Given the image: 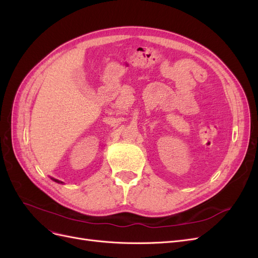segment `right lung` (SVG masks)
<instances>
[{
    "mask_svg": "<svg viewBox=\"0 0 258 258\" xmlns=\"http://www.w3.org/2000/svg\"><path fill=\"white\" fill-rule=\"evenodd\" d=\"M51 179H52V181H54V182H57V183H63V182H61V181H59V179H56V178H53V177H51Z\"/></svg>",
    "mask_w": 258,
    "mask_h": 258,
    "instance_id": "obj_1",
    "label": "right lung"
}]
</instances>
